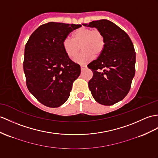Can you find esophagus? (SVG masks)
Returning <instances> with one entry per match:
<instances>
[{
	"label": "esophagus",
	"instance_id": "1",
	"mask_svg": "<svg viewBox=\"0 0 158 158\" xmlns=\"http://www.w3.org/2000/svg\"><path fill=\"white\" fill-rule=\"evenodd\" d=\"M80 68H81V70H84V69H86L87 68V66H85V65H82V66H80Z\"/></svg>",
	"mask_w": 158,
	"mask_h": 158
}]
</instances>
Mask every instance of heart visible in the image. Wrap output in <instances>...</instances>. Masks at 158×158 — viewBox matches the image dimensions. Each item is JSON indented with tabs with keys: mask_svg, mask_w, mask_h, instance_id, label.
Here are the masks:
<instances>
[{
	"mask_svg": "<svg viewBox=\"0 0 158 158\" xmlns=\"http://www.w3.org/2000/svg\"><path fill=\"white\" fill-rule=\"evenodd\" d=\"M65 52L71 59L75 58L80 50L83 52L76 58L74 61L79 64H85L99 56L105 47V38L98 29L81 27L72 33V39L65 38L63 41Z\"/></svg>",
	"mask_w": 158,
	"mask_h": 158,
	"instance_id": "obj_1",
	"label": "heart"
}]
</instances>
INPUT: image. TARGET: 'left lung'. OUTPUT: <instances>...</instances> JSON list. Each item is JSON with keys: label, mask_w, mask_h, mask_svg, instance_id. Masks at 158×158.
I'll return each instance as SVG.
<instances>
[{"label": "left lung", "mask_w": 158, "mask_h": 158, "mask_svg": "<svg viewBox=\"0 0 158 158\" xmlns=\"http://www.w3.org/2000/svg\"><path fill=\"white\" fill-rule=\"evenodd\" d=\"M82 25L97 28L105 36L102 53L87 66L93 72L88 87L97 102L113 105L122 101L130 90L135 73L133 44L123 30L106 19Z\"/></svg>", "instance_id": "obj_1"}]
</instances>
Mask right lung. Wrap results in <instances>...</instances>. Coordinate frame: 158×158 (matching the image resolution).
<instances>
[{
	"label": "right lung",
	"instance_id": "obj_1",
	"mask_svg": "<svg viewBox=\"0 0 158 158\" xmlns=\"http://www.w3.org/2000/svg\"><path fill=\"white\" fill-rule=\"evenodd\" d=\"M81 25L49 22L40 26L25 48L23 70L28 90L44 105L56 108L70 97L80 66L68 56L63 41Z\"/></svg>",
	"mask_w": 158,
	"mask_h": 158
}]
</instances>
